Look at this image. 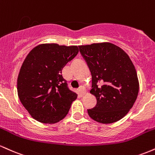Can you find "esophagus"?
<instances>
[{
    "label": "esophagus",
    "instance_id": "1",
    "mask_svg": "<svg viewBox=\"0 0 155 155\" xmlns=\"http://www.w3.org/2000/svg\"><path fill=\"white\" fill-rule=\"evenodd\" d=\"M79 91L80 92V94H81V95H84V94H85V89L83 86H80L79 87Z\"/></svg>",
    "mask_w": 155,
    "mask_h": 155
}]
</instances>
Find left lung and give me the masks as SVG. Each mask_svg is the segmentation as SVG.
Masks as SVG:
<instances>
[{
  "label": "left lung",
  "mask_w": 155,
  "mask_h": 155,
  "mask_svg": "<svg viewBox=\"0 0 155 155\" xmlns=\"http://www.w3.org/2000/svg\"><path fill=\"white\" fill-rule=\"evenodd\" d=\"M92 75L90 93L97 104L88 109L92 120L103 124L120 120L138 97L139 82L128 54L109 42L79 46Z\"/></svg>",
  "instance_id": "obj_1"
}]
</instances>
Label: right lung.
I'll list each match as a JSON object with an SVG mask.
<instances>
[{
	"label": "right lung",
	"instance_id": "obj_1",
	"mask_svg": "<svg viewBox=\"0 0 155 155\" xmlns=\"http://www.w3.org/2000/svg\"><path fill=\"white\" fill-rule=\"evenodd\" d=\"M78 52L77 46L42 44L26 56L17 78V93L35 120L54 124L68 114L77 94L68 87L62 70Z\"/></svg>",
	"mask_w": 155,
	"mask_h": 155
}]
</instances>
